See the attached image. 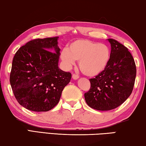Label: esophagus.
<instances>
[{
	"mask_svg": "<svg viewBox=\"0 0 146 146\" xmlns=\"http://www.w3.org/2000/svg\"><path fill=\"white\" fill-rule=\"evenodd\" d=\"M78 78H79V76L78 75L74 74H72V79H73V80H77Z\"/></svg>",
	"mask_w": 146,
	"mask_h": 146,
	"instance_id": "obj_1",
	"label": "esophagus"
}]
</instances>
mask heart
Returning a JSON list of instances; mask_svg holds the SVG:
<instances>
[{
  "mask_svg": "<svg viewBox=\"0 0 146 146\" xmlns=\"http://www.w3.org/2000/svg\"><path fill=\"white\" fill-rule=\"evenodd\" d=\"M61 59L67 67H71L79 61L80 70L85 75L93 77L99 75L108 65L111 57L109 47L88 39H78L64 48Z\"/></svg>",
  "mask_w": 146,
  "mask_h": 146,
  "instance_id": "heart-1",
  "label": "heart"
}]
</instances>
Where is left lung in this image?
<instances>
[{
  "mask_svg": "<svg viewBox=\"0 0 146 146\" xmlns=\"http://www.w3.org/2000/svg\"><path fill=\"white\" fill-rule=\"evenodd\" d=\"M111 57L106 68L90 79V89L85 94L88 106L98 111H109L120 106L133 91L137 68L128 49L117 40L108 39Z\"/></svg>",
  "mask_w": 146,
  "mask_h": 146,
  "instance_id": "left-lung-1",
  "label": "left lung"
}]
</instances>
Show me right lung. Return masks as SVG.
Here are the masks:
<instances>
[{
	"instance_id": "1",
	"label": "right lung",
	"mask_w": 146,
	"mask_h": 146,
	"mask_svg": "<svg viewBox=\"0 0 146 146\" xmlns=\"http://www.w3.org/2000/svg\"><path fill=\"white\" fill-rule=\"evenodd\" d=\"M58 37L28 42L14 56L9 82L19 104L30 111H48L58 104L71 80L59 68Z\"/></svg>"
}]
</instances>
